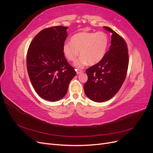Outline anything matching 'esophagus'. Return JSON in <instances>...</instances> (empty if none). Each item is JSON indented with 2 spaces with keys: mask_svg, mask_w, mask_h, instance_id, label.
Returning a JSON list of instances; mask_svg holds the SVG:
<instances>
[{
  "mask_svg": "<svg viewBox=\"0 0 153 153\" xmlns=\"http://www.w3.org/2000/svg\"><path fill=\"white\" fill-rule=\"evenodd\" d=\"M76 71L77 75H78V74H80V73L84 72V71H83V70H80V69H76Z\"/></svg>",
  "mask_w": 153,
  "mask_h": 153,
  "instance_id": "esophagus-1",
  "label": "esophagus"
}]
</instances>
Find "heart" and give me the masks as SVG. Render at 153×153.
Returning <instances> with one entry per match:
<instances>
[{
  "mask_svg": "<svg viewBox=\"0 0 153 153\" xmlns=\"http://www.w3.org/2000/svg\"><path fill=\"white\" fill-rule=\"evenodd\" d=\"M108 44V36L103 32H81L74 34L71 43L63 45V52L69 61H74L78 56L80 58L75 62V66L82 68L89 63L97 64L102 59Z\"/></svg>",
  "mask_w": 153,
  "mask_h": 153,
  "instance_id": "heart-1",
  "label": "heart"
}]
</instances>
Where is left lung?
<instances>
[{"instance_id": "8db88e82", "label": "left lung", "mask_w": 153, "mask_h": 153, "mask_svg": "<svg viewBox=\"0 0 153 153\" xmlns=\"http://www.w3.org/2000/svg\"><path fill=\"white\" fill-rule=\"evenodd\" d=\"M110 49L103 58L86 69L88 80L84 89L86 96L96 102H104L114 97L121 87L128 67V50L124 39L112 29Z\"/></svg>"}]
</instances>
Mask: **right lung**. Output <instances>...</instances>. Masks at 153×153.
<instances>
[{
    "mask_svg": "<svg viewBox=\"0 0 153 153\" xmlns=\"http://www.w3.org/2000/svg\"><path fill=\"white\" fill-rule=\"evenodd\" d=\"M68 28L55 26L42 30L34 37L27 51V68L30 80L36 92L45 100L62 99L76 75L62 49Z\"/></svg>",
    "mask_w": 153,
    "mask_h": 153,
    "instance_id": "add662e5",
    "label": "right lung"
}]
</instances>
